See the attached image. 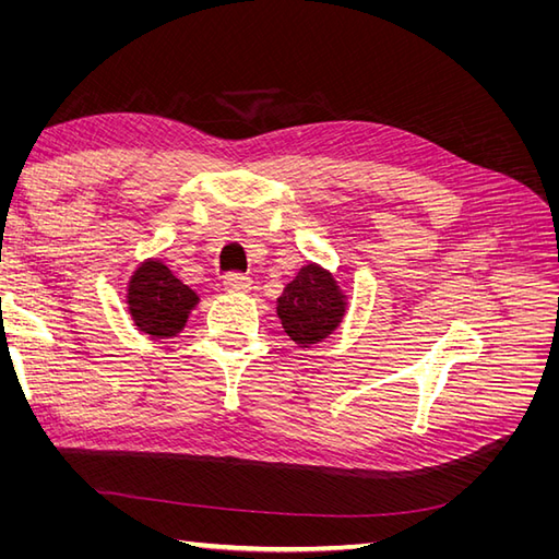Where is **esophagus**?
<instances>
[{
    "label": "esophagus",
    "instance_id": "1",
    "mask_svg": "<svg viewBox=\"0 0 559 559\" xmlns=\"http://www.w3.org/2000/svg\"><path fill=\"white\" fill-rule=\"evenodd\" d=\"M224 289L230 294H247L251 289V282L240 273H230L224 277Z\"/></svg>",
    "mask_w": 559,
    "mask_h": 559
}]
</instances>
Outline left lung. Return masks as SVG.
<instances>
[{
    "instance_id": "8db88e82",
    "label": "left lung",
    "mask_w": 559,
    "mask_h": 559,
    "mask_svg": "<svg viewBox=\"0 0 559 559\" xmlns=\"http://www.w3.org/2000/svg\"><path fill=\"white\" fill-rule=\"evenodd\" d=\"M345 312L343 294L335 280L319 265L300 267L277 298V314L286 335L300 347L314 345L341 324Z\"/></svg>"
}]
</instances>
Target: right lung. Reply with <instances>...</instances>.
<instances>
[{"label":"right lung","instance_id":"right-lung-1","mask_svg":"<svg viewBox=\"0 0 559 559\" xmlns=\"http://www.w3.org/2000/svg\"><path fill=\"white\" fill-rule=\"evenodd\" d=\"M198 302L195 292L160 261H146L128 286V308L140 331L151 337L177 335Z\"/></svg>","mask_w":559,"mask_h":559}]
</instances>
